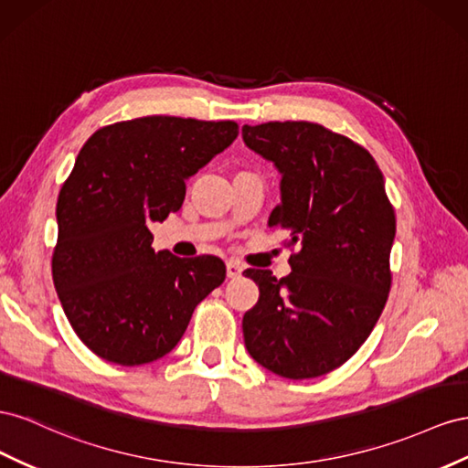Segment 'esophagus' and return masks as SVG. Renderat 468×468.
<instances>
[{
	"instance_id": "obj_1",
	"label": "esophagus",
	"mask_w": 468,
	"mask_h": 468,
	"mask_svg": "<svg viewBox=\"0 0 468 468\" xmlns=\"http://www.w3.org/2000/svg\"><path fill=\"white\" fill-rule=\"evenodd\" d=\"M243 272V266L237 261H227V276L229 278H239Z\"/></svg>"
}]
</instances>
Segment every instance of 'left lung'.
Returning <instances> with one entry per match:
<instances>
[{
  "mask_svg": "<svg viewBox=\"0 0 468 468\" xmlns=\"http://www.w3.org/2000/svg\"><path fill=\"white\" fill-rule=\"evenodd\" d=\"M243 141L282 175L269 225L298 247L284 278L245 271L261 292L243 315L245 346L278 377L327 375L367 341L388 300L396 216L384 176L365 146L317 123L243 125Z\"/></svg>",
  "mask_w": 468,
  "mask_h": 468,
  "instance_id": "8db88e82",
  "label": "left lung"
}]
</instances>
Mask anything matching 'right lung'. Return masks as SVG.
<instances>
[{"label": "right lung", "instance_id": "obj_1", "mask_svg": "<svg viewBox=\"0 0 468 468\" xmlns=\"http://www.w3.org/2000/svg\"><path fill=\"white\" fill-rule=\"evenodd\" d=\"M239 135L235 122L149 115L98 129L58 194L52 280L91 353L135 367L170 353L221 259L153 249L149 227L182 207L186 180Z\"/></svg>", "mask_w": 468, "mask_h": 468}]
</instances>
